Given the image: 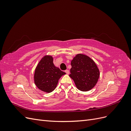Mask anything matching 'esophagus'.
<instances>
[{"label":"esophagus","instance_id":"esophagus-1","mask_svg":"<svg viewBox=\"0 0 131 131\" xmlns=\"http://www.w3.org/2000/svg\"><path fill=\"white\" fill-rule=\"evenodd\" d=\"M65 72L67 74H69V70H65Z\"/></svg>","mask_w":131,"mask_h":131}]
</instances>
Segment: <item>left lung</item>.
I'll list each match as a JSON object with an SVG mask.
<instances>
[{"mask_svg":"<svg viewBox=\"0 0 131 131\" xmlns=\"http://www.w3.org/2000/svg\"><path fill=\"white\" fill-rule=\"evenodd\" d=\"M72 68L69 77L77 89L88 91L93 89L100 78L99 69L93 59L84 54H78L71 61Z\"/></svg>","mask_w":131,"mask_h":131,"instance_id":"1","label":"left lung"}]
</instances>
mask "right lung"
Segmentation results:
<instances>
[{"label": "right lung", "mask_w": 131, "mask_h": 131, "mask_svg": "<svg viewBox=\"0 0 131 131\" xmlns=\"http://www.w3.org/2000/svg\"><path fill=\"white\" fill-rule=\"evenodd\" d=\"M53 57L50 55L43 56L35 70L34 81L35 85L41 91L50 93L56 89L58 80L66 74L55 66Z\"/></svg>", "instance_id": "add662e5"}]
</instances>
